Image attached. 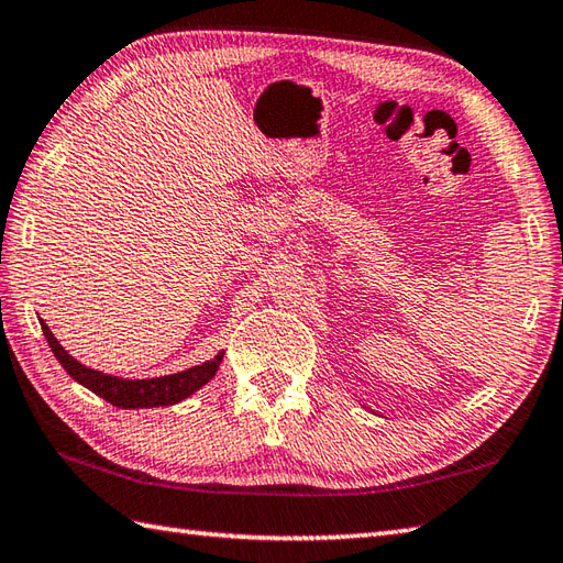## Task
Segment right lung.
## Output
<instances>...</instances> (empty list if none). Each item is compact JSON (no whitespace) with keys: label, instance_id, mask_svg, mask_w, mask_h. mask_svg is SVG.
Returning <instances> with one entry per match:
<instances>
[{"label":"right lung","instance_id":"add662e5","mask_svg":"<svg viewBox=\"0 0 563 563\" xmlns=\"http://www.w3.org/2000/svg\"><path fill=\"white\" fill-rule=\"evenodd\" d=\"M41 329L43 336L48 339V346L53 351V356L58 358L60 366L68 371V376L75 378L80 385H85L87 390H92L99 398L112 402L114 407H121V410H139V407H163V405H175L185 398H190L192 393H197L214 378V373L219 368V363L224 358V351L212 361H205L200 366H192L180 373H170V376H161V378H143V380H126V378H117V376H107L102 371L87 368L80 361L73 358L68 351H65L58 339L53 336L48 324L41 319Z\"/></svg>","mask_w":563,"mask_h":563}]
</instances>
